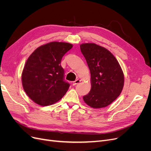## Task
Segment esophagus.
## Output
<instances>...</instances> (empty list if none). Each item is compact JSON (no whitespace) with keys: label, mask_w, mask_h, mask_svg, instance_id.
I'll return each instance as SVG.
<instances>
[{"label":"esophagus","mask_w":151,"mask_h":151,"mask_svg":"<svg viewBox=\"0 0 151 151\" xmlns=\"http://www.w3.org/2000/svg\"><path fill=\"white\" fill-rule=\"evenodd\" d=\"M81 82V80H79V79H77V80H76L74 83H73V86H76V85H77V84H79V83Z\"/></svg>","instance_id":"obj_1"}]
</instances>
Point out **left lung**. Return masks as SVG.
Instances as JSON below:
<instances>
[{
	"label": "left lung",
	"mask_w": 151,
	"mask_h": 151,
	"mask_svg": "<svg viewBox=\"0 0 151 151\" xmlns=\"http://www.w3.org/2000/svg\"><path fill=\"white\" fill-rule=\"evenodd\" d=\"M91 73V88L83 99L93 108L106 107L119 96L124 86V74L116 58L95 43L80 45Z\"/></svg>",
	"instance_id": "obj_1"
}]
</instances>
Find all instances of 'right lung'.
Wrapping results in <instances>:
<instances>
[{"label":"right lung","instance_id":"1","mask_svg":"<svg viewBox=\"0 0 151 151\" xmlns=\"http://www.w3.org/2000/svg\"><path fill=\"white\" fill-rule=\"evenodd\" d=\"M73 47L70 43L52 42L36 48L26 60L21 75L28 97L41 106L57 103L65 94L69 84L63 80V56Z\"/></svg>","mask_w":151,"mask_h":151}]
</instances>
